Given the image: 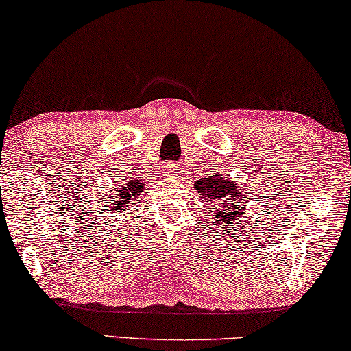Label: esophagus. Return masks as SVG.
Masks as SVG:
<instances>
[{
    "label": "esophagus",
    "instance_id": "obj_1",
    "mask_svg": "<svg viewBox=\"0 0 351 351\" xmlns=\"http://www.w3.org/2000/svg\"><path fill=\"white\" fill-rule=\"evenodd\" d=\"M177 171H179V169H177V165H174L172 162H165L164 165H162V174L164 176H176L177 174Z\"/></svg>",
    "mask_w": 351,
    "mask_h": 351
}]
</instances>
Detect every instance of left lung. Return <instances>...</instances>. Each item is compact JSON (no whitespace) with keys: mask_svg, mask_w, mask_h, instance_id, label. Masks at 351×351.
<instances>
[{"mask_svg":"<svg viewBox=\"0 0 351 351\" xmlns=\"http://www.w3.org/2000/svg\"><path fill=\"white\" fill-rule=\"evenodd\" d=\"M195 191L206 202L214 204L215 210H210L214 226H230L242 217L243 204L247 202L245 189L239 187L234 180L223 179L219 174L202 177L195 182Z\"/></svg>","mask_w":351,"mask_h":351,"instance_id":"left-lung-1","label":"left lung"}]
</instances>
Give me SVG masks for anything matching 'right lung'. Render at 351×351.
Masks as SVG:
<instances>
[{
  "label": "right lung",
  "instance_id": "add662e5",
  "mask_svg": "<svg viewBox=\"0 0 351 351\" xmlns=\"http://www.w3.org/2000/svg\"><path fill=\"white\" fill-rule=\"evenodd\" d=\"M144 191V184H141L139 180H131V182H128L125 186L121 189V191L116 192V195L114 197V202L111 204V210H125V207H128V204L131 202L132 197L136 199L137 195H141V192Z\"/></svg>",
  "mask_w": 351,
  "mask_h": 351
}]
</instances>
